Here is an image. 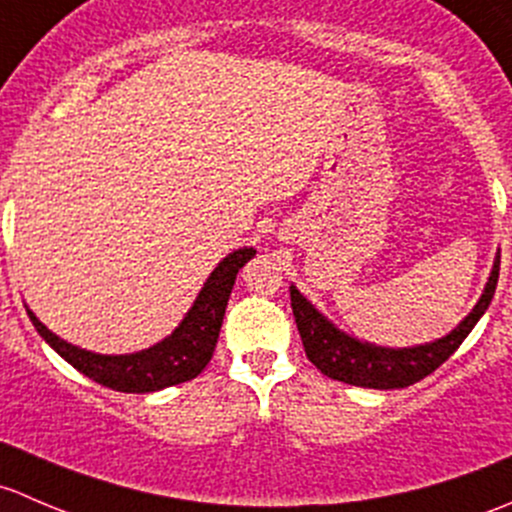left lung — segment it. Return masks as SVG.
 Instances as JSON below:
<instances>
[{"instance_id":"8db88e82","label":"left lung","mask_w":512,"mask_h":512,"mask_svg":"<svg viewBox=\"0 0 512 512\" xmlns=\"http://www.w3.org/2000/svg\"><path fill=\"white\" fill-rule=\"evenodd\" d=\"M498 272L500 252L495 255L493 270H490L476 307L468 312V317H463V322L456 329H451L446 337L433 339V342L401 349L379 347V344L352 337L334 322H329L294 285L289 287V297H292L294 322H297L307 359L324 376L344 381V384L364 386V389H404V386L416 384L423 376L436 371L448 356L461 347L463 339L471 334V329L476 327L478 319L488 309L490 299H493Z\"/></svg>"}]
</instances>
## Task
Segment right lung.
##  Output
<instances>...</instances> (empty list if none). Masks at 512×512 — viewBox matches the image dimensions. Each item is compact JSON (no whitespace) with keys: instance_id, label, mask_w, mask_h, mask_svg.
<instances>
[{"instance_id":"right-lung-1","label":"right lung","mask_w":512,"mask_h":512,"mask_svg":"<svg viewBox=\"0 0 512 512\" xmlns=\"http://www.w3.org/2000/svg\"><path fill=\"white\" fill-rule=\"evenodd\" d=\"M255 247H240L218 262L203 289L195 297L193 307L185 312L178 327L160 339L153 347L141 349L133 354H96L69 344L66 339L56 337L46 324L27 307L29 319L39 337L54 349L61 359L69 361L74 369L94 379L96 384L108 386L123 394H151V391L168 389V386L183 384L195 379L208 366L210 356L218 344L220 327H223L227 299L232 285L247 260L255 257Z\"/></svg>"}]
</instances>
